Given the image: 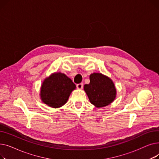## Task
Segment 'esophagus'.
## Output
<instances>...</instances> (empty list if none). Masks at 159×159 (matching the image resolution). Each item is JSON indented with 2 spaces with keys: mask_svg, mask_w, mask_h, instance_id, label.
Instances as JSON below:
<instances>
[{
  "mask_svg": "<svg viewBox=\"0 0 159 159\" xmlns=\"http://www.w3.org/2000/svg\"><path fill=\"white\" fill-rule=\"evenodd\" d=\"M77 88L78 89H82L83 88V84L82 83H80V84H77Z\"/></svg>",
  "mask_w": 159,
  "mask_h": 159,
  "instance_id": "1",
  "label": "esophagus"
}]
</instances>
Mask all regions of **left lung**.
I'll return each mask as SVG.
<instances>
[{
  "instance_id": "left-lung-1",
  "label": "left lung",
  "mask_w": 159,
  "mask_h": 159,
  "mask_svg": "<svg viewBox=\"0 0 159 159\" xmlns=\"http://www.w3.org/2000/svg\"><path fill=\"white\" fill-rule=\"evenodd\" d=\"M90 82L84 85V90L89 101L98 107L111 103L116 97V89L112 80L101 73H93Z\"/></svg>"
}]
</instances>
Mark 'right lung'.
I'll return each mask as SVG.
<instances>
[{"mask_svg":"<svg viewBox=\"0 0 159 159\" xmlns=\"http://www.w3.org/2000/svg\"><path fill=\"white\" fill-rule=\"evenodd\" d=\"M72 80L61 73H56L44 80L41 87L42 101L52 107H59L68 101L75 89Z\"/></svg>","mask_w":159,"mask_h":159,"instance_id":"1","label":"right lung"}]
</instances>
